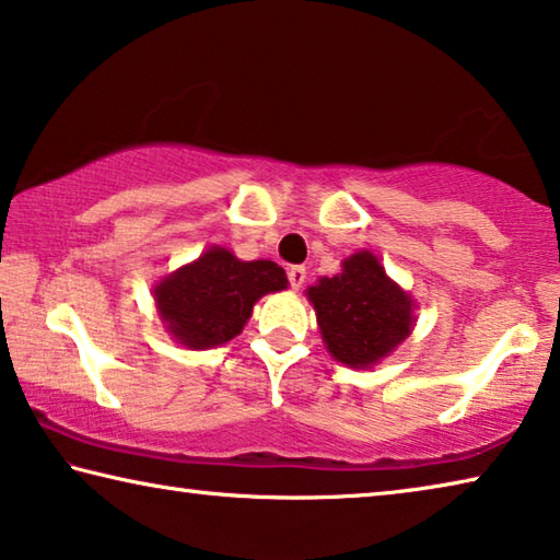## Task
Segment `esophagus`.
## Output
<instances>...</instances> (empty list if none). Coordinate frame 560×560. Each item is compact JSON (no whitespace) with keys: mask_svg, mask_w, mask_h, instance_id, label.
Listing matches in <instances>:
<instances>
[{"mask_svg":"<svg viewBox=\"0 0 560 560\" xmlns=\"http://www.w3.org/2000/svg\"><path fill=\"white\" fill-rule=\"evenodd\" d=\"M288 280H290L292 288L300 290L302 285H305V280H307V270L302 268V265H292V268L288 270Z\"/></svg>","mask_w":560,"mask_h":560,"instance_id":"obj_1","label":"esophagus"}]
</instances>
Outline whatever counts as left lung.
I'll return each mask as SVG.
<instances>
[{"instance_id": "8db88e82", "label": "left lung", "mask_w": 560, "mask_h": 560, "mask_svg": "<svg viewBox=\"0 0 560 560\" xmlns=\"http://www.w3.org/2000/svg\"><path fill=\"white\" fill-rule=\"evenodd\" d=\"M327 350L350 366L374 364L411 329V302L372 253H354L345 270L310 288Z\"/></svg>"}]
</instances>
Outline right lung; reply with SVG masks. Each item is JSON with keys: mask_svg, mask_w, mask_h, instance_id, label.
Returning a JSON list of instances; mask_svg holds the SVG:
<instances>
[{"mask_svg": "<svg viewBox=\"0 0 560 560\" xmlns=\"http://www.w3.org/2000/svg\"><path fill=\"white\" fill-rule=\"evenodd\" d=\"M285 288L288 278L280 265L243 262L223 247H213L163 280L155 288V305L176 340L206 350L241 335L255 300Z\"/></svg>", "mask_w": 560, "mask_h": 560, "instance_id": "obj_1", "label": "right lung"}]
</instances>
